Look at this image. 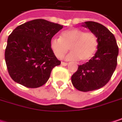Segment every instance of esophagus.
<instances>
[{
  "instance_id": "1",
  "label": "esophagus",
  "mask_w": 122,
  "mask_h": 122,
  "mask_svg": "<svg viewBox=\"0 0 122 122\" xmlns=\"http://www.w3.org/2000/svg\"><path fill=\"white\" fill-rule=\"evenodd\" d=\"M61 65H62V66H67V65H68V63L62 61V62H61Z\"/></svg>"
}]
</instances>
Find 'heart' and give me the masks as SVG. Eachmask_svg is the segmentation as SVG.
<instances>
[{"label":"heart","mask_w":122,"mask_h":122,"mask_svg":"<svg viewBox=\"0 0 122 122\" xmlns=\"http://www.w3.org/2000/svg\"><path fill=\"white\" fill-rule=\"evenodd\" d=\"M99 45L97 36L92 32H85L79 28H71L63 31L60 38H53L50 41V47L55 56L61 59L68 52V60L87 61L96 54Z\"/></svg>","instance_id":"b5f03b06"}]
</instances>
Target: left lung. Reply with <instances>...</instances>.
<instances>
[{
  "instance_id": "1",
  "label": "left lung",
  "mask_w": 122,
  "mask_h": 122,
  "mask_svg": "<svg viewBox=\"0 0 122 122\" xmlns=\"http://www.w3.org/2000/svg\"><path fill=\"white\" fill-rule=\"evenodd\" d=\"M83 26L97 36L98 49L89 61L78 65L77 71L71 77V81L77 90L88 92L98 90L110 81L117 65L119 47L114 35L104 25L88 21L85 22Z\"/></svg>"
}]
</instances>
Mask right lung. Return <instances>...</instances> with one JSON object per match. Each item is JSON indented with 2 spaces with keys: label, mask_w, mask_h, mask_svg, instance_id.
<instances>
[{
  "label": "right lung",
  "mask_w": 122,
  "mask_h": 122,
  "mask_svg": "<svg viewBox=\"0 0 122 122\" xmlns=\"http://www.w3.org/2000/svg\"><path fill=\"white\" fill-rule=\"evenodd\" d=\"M63 25L43 19L17 26L8 39L5 59L12 80L36 88L49 80L52 69L61 64L50 47V41Z\"/></svg>",
  "instance_id": "obj_1"
}]
</instances>
